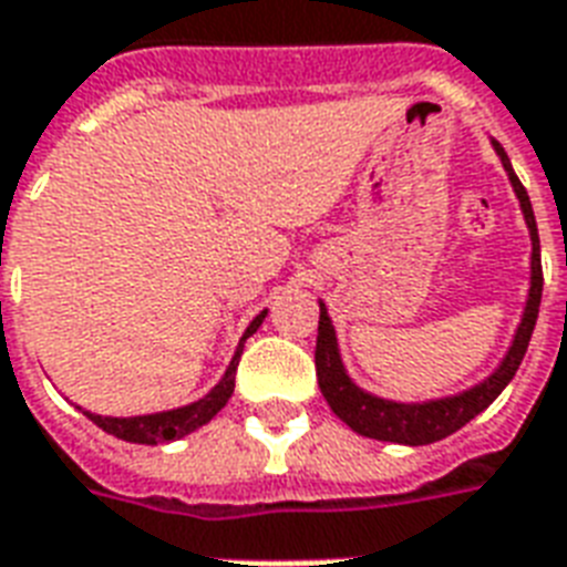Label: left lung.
<instances>
[{
    "instance_id": "left-lung-1",
    "label": "left lung",
    "mask_w": 567,
    "mask_h": 567,
    "mask_svg": "<svg viewBox=\"0 0 567 567\" xmlns=\"http://www.w3.org/2000/svg\"><path fill=\"white\" fill-rule=\"evenodd\" d=\"M496 157L503 159V168L508 172L514 196L520 202L524 210L526 228H529V240H533V258H529V297H526L524 315L514 332L512 348L505 351L503 362L496 365L494 374H487L482 383L446 395V399L416 401V404H404V401H389L380 395H371L360 389L351 380L344 362L339 353V339H336V327H332L327 306L321 302V321H318V344H315V369H318V386H321L323 399L330 410L344 422V425L362 434V437L383 440V443H401V446H427L437 440L455 434L457 427H464L470 419H475L485 408H491L496 395L512 383L514 371L520 369L524 353L533 339L535 321H538V306H542V244H538V226H535L533 205L526 196V187L520 178L514 175L512 159L503 151V145L491 140Z\"/></svg>"
}]
</instances>
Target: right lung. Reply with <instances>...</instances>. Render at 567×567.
Listing matches in <instances>:
<instances>
[{"label":"right lung","instance_id":"right-lung-1","mask_svg":"<svg viewBox=\"0 0 567 567\" xmlns=\"http://www.w3.org/2000/svg\"><path fill=\"white\" fill-rule=\"evenodd\" d=\"M265 318H267V309L261 315H255V321L246 327L244 339H240L235 357H231V362H228L226 374H223V380H219L210 392H207L205 399L193 401V404H187V408L148 413V416H97V413H89V410H82V413L92 419L94 425L103 427L106 434H112V437H118V440H127V443L159 446V443H172V440L187 437V434L198 431L202 425H207V422H210V419H214L216 413L228 404L231 392H235V371H237V362H240V353H244V341L249 339L258 327H261Z\"/></svg>","mask_w":567,"mask_h":567}]
</instances>
